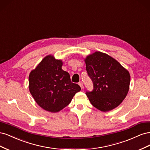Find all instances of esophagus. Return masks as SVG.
<instances>
[{"mask_svg":"<svg viewBox=\"0 0 150 150\" xmlns=\"http://www.w3.org/2000/svg\"><path fill=\"white\" fill-rule=\"evenodd\" d=\"M79 85L80 86V87L81 89H83L84 88V86H83V82H81V81H80V82L79 83Z\"/></svg>","mask_w":150,"mask_h":150,"instance_id":"34e87169","label":"esophagus"}]
</instances>
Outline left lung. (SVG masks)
<instances>
[{"mask_svg": "<svg viewBox=\"0 0 150 150\" xmlns=\"http://www.w3.org/2000/svg\"><path fill=\"white\" fill-rule=\"evenodd\" d=\"M94 89L86 96L92 105L103 112L111 111L124 100L129 89L130 74L115 59L96 51L84 59Z\"/></svg>", "mask_w": 150, "mask_h": 150, "instance_id": "left-lung-1", "label": "left lung"}]
</instances>
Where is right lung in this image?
<instances>
[{"label":"right lung","mask_w":150,"mask_h":150,"mask_svg":"<svg viewBox=\"0 0 150 150\" xmlns=\"http://www.w3.org/2000/svg\"><path fill=\"white\" fill-rule=\"evenodd\" d=\"M63 62L52 55L45 57L29 76V91L38 105L57 112L69 104L80 86L72 83L69 74L62 69Z\"/></svg>","instance_id":"1"}]
</instances>
